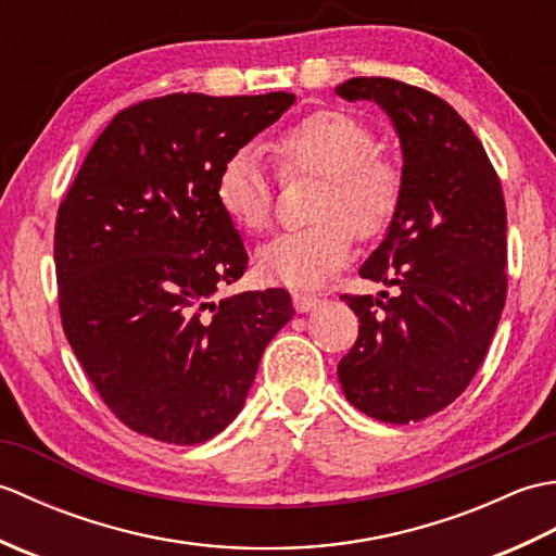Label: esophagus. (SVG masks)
<instances>
[{
  "mask_svg": "<svg viewBox=\"0 0 556 556\" xmlns=\"http://www.w3.org/2000/svg\"><path fill=\"white\" fill-rule=\"evenodd\" d=\"M291 299H293V308H296L299 313H311L317 308V305H320V296H315V293L296 291Z\"/></svg>",
  "mask_w": 556,
  "mask_h": 556,
  "instance_id": "34e87169",
  "label": "esophagus"
}]
</instances>
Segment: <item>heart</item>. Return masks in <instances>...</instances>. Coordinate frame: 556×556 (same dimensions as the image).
Here are the masks:
<instances>
[{"label": "heart", "mask_w": 556, "mask_h": 556, "mask_svg": "<svg viewBox=\"0 0 556 556\" xmlns=\"http://www.w3.org/2000/svg\"><path fill=\"white\" fill-rule=\"evenodd\" d=\"M287 176H320L325 191L317 207L320 224L285 231L257 248L260 275L271 285L315 289L349 263L363 236L380 233L394 217L401 169L377 155V138L344 112H313L289 126L275 146ZM217 203L236 227L263 231L275 207V181L263 155L251 146L233 150L217 174Z\"/></svg>", "instance_id": "heart-1"}]
</instances>
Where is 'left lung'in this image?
<instances>
[{
  "label": "left lung",
  "mask_w": 556,
  "mask_h": 556,
  "mask_svg": "<svg viewBox=\"0 0 556 556\" xmlns=\"http://www.w3.org/2000/svg\"><path fill=\"white\" fill-rule=\"evenodd\" d=\"M337 96L380 104L404 157L396 212L361 267L363 279L396 293L341 296L361 327L337 375L365 416L418 422L464 394L502 317V184L478 136L432 92L392 78H351Z\"/></svg>",
  "instance_id": "8db88e82"
}]
</instances>
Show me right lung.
<instances>
[{"label":"right lung","instance_id":"right-lung-1","mask_svg":"<svg viewBox=\"0 0 556 556\" xmlns=\"http://www.w3.org/2000/svg\"><path fill=\"white\" fill-rule=\"evenodd\" d=\"M293 102L291 92H174L134 104L100 134L59 205L64 332L126 428L207 442L239 416L265 346L293 317L285 289L215 301L248 265L217 174Z\"/></svg>","mask_w":556,"mask_h":556}]
</instances>
